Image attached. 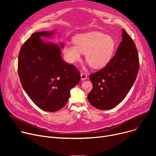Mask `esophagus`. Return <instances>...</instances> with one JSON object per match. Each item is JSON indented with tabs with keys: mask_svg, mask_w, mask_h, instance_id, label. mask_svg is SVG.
Listing matches in <instances>:
<instances>
[{
	"mask_svg": "<svg viewBox=\"0 0 156 156\" xmlns=\"http://www.w3.org/2000/svg\"><path fill=\"white\" fill-rule=\"evenodd\" d=\"M87 78V74L85 73L81 72V80H86Z\"/></svg>",
	"mask_w": 156,
	"mask_h": 156,
	"instance_id": "34e87169",
	"label": "esophagus"
}]
</instances>
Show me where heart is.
I'll use <instances>...</instances> for the list:
<instances>
[{"label":"heart","instance_id":"heart-1","mask_svg":"<svg viewBox=\"0 0 156 156\" xmlns=\"http://www.w3.org/2000/svg\"><path fill=\"white\" fill-rule=\"evenodd\" d=\"M73 41L75 45L66 44L63 47L66 59L75 63L85 54L87 61L94 69L102 68L110 61L116 45L112 37L97 31L77 35Z\"/></svg>","mask_w":156,"mask_h":156}]
</instances>
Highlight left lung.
<instances>
[{
    "instance_id": "8db88e82",
    "label": "left lung",
    "mask_w": 156,
    "mask_h": 156,
    "mask_svg": "<svg viewBox=\"0 0 156 156\" xmlns=\"http://www.w3.org/2000/svg\"><path fill=\"white\" fill-rule=\"evenodd\" d=\"M122 41L111 60L89 77L93 84L89 102L100 110L111 109L119 104L132 87L139 70L137 49L125 30Z\"/></svg>"
}]
</instances>
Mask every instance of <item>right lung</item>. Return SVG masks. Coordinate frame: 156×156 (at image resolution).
Here are the masks:
<instances>
[{
  "label": "right lung",
  "instance_id": "obj_1",
  "mask_svg": "<svg viewBox=\"0 0 156 156\" xmlns=\"http://www.w3.org/2000/svg\"><path fill=\"white\" fill-rule=\"evenodd\" d=\"M53 31L33 34L21 48L18 71L24 91L39 108L47 112L59 111L67 103L71 89L80 80V73L64 62L58 45L41 37H50ZM64 44L61 45L63 48Z\"/></svg>",
  "mask_w": 156,
  "mask_h": 156
}]
</instances>
